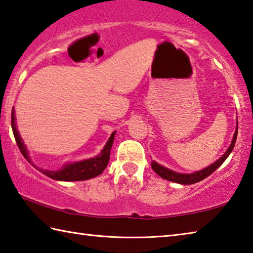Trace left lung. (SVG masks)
Returning <instances> with one entry per match:
<instances>
[{"mask_svg":"<svg viewBox=\"0 0 253 253\" xmlns=\"http://www.w3.org/2000/svg\"><path fill=\"white\" fill-rule=\"evenodd\" d=\"M237 125H238V119H237ZM237 135H238V126L236 127V132H235V135H233L231 144H230V146H229V148L227 149L226 153L222 155V157H220L217 162L211 164L210 166L203 169V170L196 171L194 173H180V172L172 171V170H170V169L164 167V166H162V165H159L156 162H151V168H153V170L157 174H159L162 178L166 179V180H169V181L180 183V185H192V183L199 182L201 180H204L205 178L210 176V174L212 173L215 169H218L220 166H221L224 160L228 158V156L230 155V153L233 149V147H235L236 140H237Z\"/></svg>","mask_w":253,"mask_h":253,"instance_id":"obj_1","label":"left lung"}]
</instances>
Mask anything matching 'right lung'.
I'll list each match as a JSON object with an SVG mask.
<instances>
[{"instance_id": "right-lung-1", "label": "right lung", "mask_w": 253, "mask_h": 253, "mask_svg": "<svg viewBox=\"0 0 253 253\" xmlns=\"http://www.w3.org/2000/svg\"><path fill=\"white\" fill-rule=\"evenodd\" d=\"M12 129L13 134H14L16 144L20 148L22 155L24 156L27 162L31 163V158L29 156V151L26 149V146L23 142L21 135L18 134L15 125V116H14V109H12ZM115 132L109 137L108 141L106 145L100 151L98 156H96L94 158L82 160V162L77 163H72V164H66L64 165V167L59 170H43V169H39L41 172H43L45 176L54 179V180H61V181H80V180H87V179L94 178L98 174L102 173L105 168L107 167V164L109 162V156H111V149L114 142V137ZM35 168H38L34 164H32Z\"/></svg>"}]
</instances>
